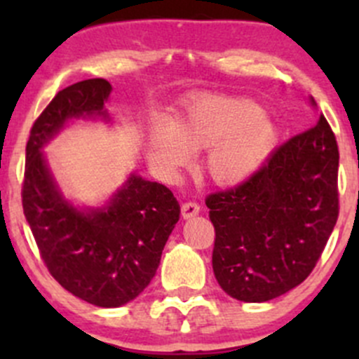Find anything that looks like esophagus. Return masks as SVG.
Here are the masks:
<instances>
[{
  "instance_id": "34e87169",
  "label": "esophagus",
  "mask_w": 359,
  "mask_h": 359,
  "mask_svg": "<svg viewBox=\"0 0 359 359\" xmlns=\"http://www.w3.org/2000/svg\"><path fill=\"white\" fill-rule=\"evenodd\" d=\"M200 213V205L196 201H186L182 203V217L184 219H191V217Z\"/></svg>"
}]
</instances>
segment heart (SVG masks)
Here are the masks:
<instances>
[{"label":"heart","instance_id":"1","mask_svg":"<svg viewBox=\"0 0 359 359\" xmlns=\"http://www.w3.org/2000/svg\"><path fill=\"white\" fill-rule=\"evenodd\" d=\"M274 142L273 123L255 102L212 97L193 104L173 123H154L147 149L153 165L166 177L191 161V151H206L203 172L219 186H233L259 168Z\"/></svg>","mask_w":359,"mask_h":359}]
</instances>
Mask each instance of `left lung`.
<instances>
[{
	"instance_id": "1",
	"label": "left lung",
	"mask_w": 359,
	"mask_h": 359,
	"mask_svg": "<svg viewBox=\"0 0 359 359\" xmlns=\"http://www.w3.org/2000/svg\"><path fill=\"white\" fill-rule=\"evenodd\" d=\"M337 177L335 133L320 114L247 180L206 196L213 273L227 295L266 302L313 273L339 217Z\"/></svg>"
}]
</instances>
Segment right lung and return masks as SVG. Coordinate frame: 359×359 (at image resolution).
<instances>
[{
	"label": "right lung",
	"instance_id": "1",
	"mask_svg": "<svg viewBox=\"0 0 359 359\" xmlns=\"http://www.w3.org/2000/svg\"><path fill=\"white\" fill-rule=\"evenodd\" d=\"M109 81L85 79L60 90L36 118L25 146L24 215L39 255L72 295L99 307L135 299L156 274L180 206L166 186L132 175L109 206L78 212L60 196L41 147L79 116H107Z\"/></svg>",
	"mask_w": 359,
	"mask_h": 359
}]
</instances>
